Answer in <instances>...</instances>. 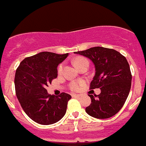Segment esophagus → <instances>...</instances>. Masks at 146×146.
I'll use <instances>...</instances> for the list:
<instances>
[{"mask_svg":"<svg viewBox=\"0 0 146 146\" xmlns=\"http://www.w3.org/2000/svg\"><path fill=\"white\" fill-rule=\"evenodd\" d=\"M72 96H73V97H80L81 95L80 94H73Z\"/></svg>","mask_w":146,"mask_h":146,"instance_id":"34e87169","label":"esophagus"}]
</instances>
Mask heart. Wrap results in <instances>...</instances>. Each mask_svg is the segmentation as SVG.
Segmentation results:
<instances>
[{
	"instance_id": "obj_1",
	"label": "heart",
	"mask_w": 146,
	"mask_h": 146,
	"mask_svg": "<svg viewBox=\"0 0 146 146\" xmlns=\"http://www.w3.org/2000/svg\"><path fill=\"white\" fill-rule=\"evenodd\" d=\"M85 62H88L87 59H86L85 58L83 57H78V58H76L74 60V64L76 67H77V69L79 68L80 66L82 65L83 63ZM63 64H60V66H58V73H60V72L63 71ZM82 84H83V82L81 80H78V81H73L72 82L69 84V88L72 91H79L80 89L82 87Z\"/></svg>"
}]
</instances>
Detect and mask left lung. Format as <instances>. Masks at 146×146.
I'll list each match as a JSON object with an SVG mask.
<instances>
[{
    "label": "left lung",
    "mask_w": 146,
    "mask_h": 146,
    "mask_svg": "<svg viewBox=\"0 0 146 146\" xmlns=\"http://www.w3.org/2000/svg\"><path fill=\"white\" fill-rule=\"evenodd\" d=\"M74 53L92 60L96 74L90 89H101L99 95L88 94L91 103L86 108V113L99 119L115 115L123 106L131 88V73L126 58L116 50L102 47Z\"/></svg>",
    "instance_id": "1"
}]
</instances>
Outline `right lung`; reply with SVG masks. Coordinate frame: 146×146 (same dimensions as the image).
I'll return each mask as SVG.
<instances>
[{
  "label": "right lung",
  "instance_id": "right-lung-1",
  "mask_svg": "<svg viewBox=\"0 0 146 146\" xmlns=\"http://www.w3.org/2000/svg\"><path fill=\"white\" fill-rule=\"evenodd\" d=\"M68 53L59 55L42 52L22 60L16 70L15 92L27 115L42 125L60 121L66 112L72 96L61 93L55 96L47 93L46 87L58 76L57 67Z\"/></svg>",
  "mask_w": 146,
  "mask_h": 146
}]
</instances>
